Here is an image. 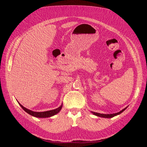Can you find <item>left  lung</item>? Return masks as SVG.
<instances>
[{"label":"left lung","mask_w":147,"mask_h":147,"mask_svg":"<svg viewBox=\"0 0 147 147\" xmlns=\"http://www.w3.org/2000/svg\"><path fill=\"white\" fill-rule=\"evenodd\" d=\"M127 107L125 108L124 109H123V110H121V111H120L119 112H117V113H113V114H101V113H96V112H91L92 113H93L94 115L95 116H97L98 117H105V118H112L115 116H117L120 113H121L124 111H125V109H126Z\"/></svg>","instance_id":"1"}]
</instances>
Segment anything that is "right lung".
<instances>
[{
  "label": "right lung",
  "instance_id": "right-lung-1",
  "mask_svg": "<svg viewBox=\"0 0 147 147\" xmlns=\"http://www.w3.org/2000/svg\"><path fill=\"white\" fill-rule=\"evenodd\" d=\"M18 102V101H17ZM18 104L20 105V107L23 108V109H24V111L25 112H26L27 113H28L29 115L36 117H39V118H46V117H51L55 115H56L57 113H58L60 110L61 109L62 106H63V103L61 105L60 107H59V108L53 109V110H51V111H45V112H34L32 111L31 110H29L27 108H26L25 107H24L23 105H22L18 102Z\"/></svg>",
  "mask_w": 147,
  "mask_h": 147
}]
</instances>
